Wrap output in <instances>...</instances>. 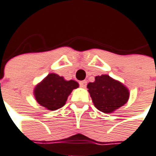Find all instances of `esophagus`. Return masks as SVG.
Masks as SVG:
<instances>
[{"mask_svg": "<svg viewBox=\"0 0 156 156\" xmlns=\"http://www.w3.org/2000/svg\"><path fill=\"white\" fill-rule=\"evenodd\" d=\"M79 84H80L81 87H83V88L87 87V82H86V81H81L80 83H79Z\"/></svg>", "mask_w": 156, "mask_h": 156, "instance_id": "34e87169", "label": "esophagus"}]
</instances>
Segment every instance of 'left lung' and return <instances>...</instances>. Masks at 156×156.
<instances>
[{
    "instance_id": "left-lung-1",
    "label": "left lung",
    "mask_w": 156,
    "mask_h": 156,
    "mask_svg": "<svg viewBox=\"0 0 156 156\" xmlns=\"http://www.w3.org/2000/svg\"><path fill=\"white\" fill-rule=\"evenodd\" d=\"M87 88L95 107L104 113L115 112L129 98L128 88L107 74L96 76L95 82L88 83Z\"/></svg>"
}]
</instances>
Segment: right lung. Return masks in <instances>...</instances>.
I'll return each mask as SVG.
<instances>
[{
    "label": "right lung",
    "mask_w": 156,
    "mask_h": 156,
    "mask_svg": "<svg viewBox=\"0 0 156 156\" xmlns=\"http://www.w3.org/2000/svg\"><path fill=\"white\" fill-rule=\"evenodd\" d=\"M78 87L76 81H67L52 73L35 86L34 95L38 104L48 110L54 111L63 107L72 90Z\"/></svg>",
    "instance_id": "add662e5"
}]
</instances>
